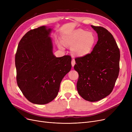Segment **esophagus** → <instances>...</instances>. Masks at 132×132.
<instances>
[{"instance_id":"34e87169","label":"esophagus","mask_w":132,"mask_h":132,"mask_svg":"<svg viewBox=\"0 0 132 132\" xmlns=\"http://www.w3.org/2000/svg\"><path fill=\"white\" fill-rule=\"evenodd\" d=\"M71 63H72V66L73 67V66L75 65V60H74V59H72Z\"/></svg>"}]
</instances>
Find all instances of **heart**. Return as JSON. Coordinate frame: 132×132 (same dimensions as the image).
<instances>
[{
  "label": "heart",
  "instance_id": "obj_1",
  "mask_svg": "<svg viewBox=\"0 0 132 132\" xmlns=\"http://www.w3.org/2000/svg\"><path fill=\"white\" fill-rule=\"evenodd\" d=\"M96 36L91 31L78 29L62 37V42L66 46H72L71 51L77 56H84L90 52L96 42ZM59 47L63 49L61 44Z\"/></svg>",
  "mask_w": 132,
  "mask_h": 132
}]
</instances>
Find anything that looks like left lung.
<instances>
[{"label": "left lung", "instance_id": "left-lung-1", "mask_svg": "<svg viewBox=\"0 0 132 132\" xmlns=\"http://www.w3.org/2000/svg\"><path fill=\"white\" fill-rule=\"evenodd\" d=\"M98 35V41L90 53L75 59L74 70L79 74L77 90L86 101L96 102L113 90L119 72L120 51L107 29L91 26Z\"/></svg>", "mask_w": 132, "mask_h": 132}]
</instances>
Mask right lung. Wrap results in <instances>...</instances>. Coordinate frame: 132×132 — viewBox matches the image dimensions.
<instances>
[{
    "instance_id": "right-lung-1",
    "label": "right lung",
    "mask_w": 132,
    "mask_h": 132,
    "mask_svg": "<svg viewBox=\"0 0 132 132\" xmlns=\"http://www.w3.org/2000/svg\"><path fill=\"white\" fill-rule=\"evenodd\" d=\"M51 31L45 26L28 31L15 54L18 86L36 104H45L56 97L61 80L72 67L70 55L56 57L53 54Z\"/></svg>"
}]
</instances>
